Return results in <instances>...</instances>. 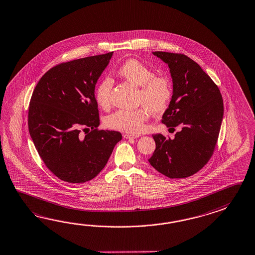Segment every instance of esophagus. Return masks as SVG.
I'll use <instances>...</instances> for the list:
<instances>
[{"instance_id":"1","label":"esophagus","mask_w":255,"mask_h":255,"mask_svg":"<svg viewBox=\"0 0 255 255\" xmlns=\"http://www.w3.org/2000/svg\"><path fill=\"white\" fill-rule=\"evenodd\" d=\"M125 139H135L137 137H139L138 135H133V134H125L124 135Z\"/></svg>"}]
</instances>
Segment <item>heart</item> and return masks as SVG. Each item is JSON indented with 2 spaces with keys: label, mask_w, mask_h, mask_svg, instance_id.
Returning <instances> with one entry per match:
<instances>
[{
  "label": "heart",
  "mask_w": 255,
  "mask_h": 255,
  "mask_svg": "<svg viewBox=\"0 0 255 255\" xmlns=\"http://www.w3.org/2000/svg\"><path fill=\"white\" fill-rule=\"evenodd\" d=\"M117 73L130 84L140 87L138 100L145 107L137 110H119L110 115L106 125L111 129L130 133H139L144 129V123L149 112L158 114L168 106L172 97V87L169 79L163 76H155L152 68L137 59H129L120 66ZM113 80L102 79L97 87L95 100L99 107L107 110L111 107V93Z\"/></svg>",
  "instance_id": "heart-1"
}]
</instances>
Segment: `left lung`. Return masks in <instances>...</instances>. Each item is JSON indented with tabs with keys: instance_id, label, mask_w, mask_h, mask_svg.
Listing matches in <instances>:
<instances>
[{
	"instance_id": "8db88e82",
	"label": "left lung",
	"mask_w": 255,
	"mask_h": 255,
	"mask_svg": "<svg viewBox=\"0 0 255 255\" xmlns=\"http://www.w3.org/2000/svg\"><path fill=\"white\" fill-rule=\"evenodd\" d=\"M168 65L173 95L162 123L181 129L175 138L153 134L155 150L149 163L169 178L192 176L210 160L223 118L221 91L191 58L168 52H153Z\"/></svg>"
}]
</instances>
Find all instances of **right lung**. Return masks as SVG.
Segmentation results:
<instances>
[{"label":"right lung","instance_id":"add662e5","mask_svg":"<svg viewBox=\"0 0 255 255\" xmlns=\"http://www.w3.org/2000/svg\"><path fill=\"white\" fill-rule=\"evenodd\" d=\"M113 54L61 63L34 88L29 132L46 167L63 181L84 183L94 178L122 140L119 131L98 130L95 85ZM82 128L91 131L83 136Z\"/></svg>","mask_w":255,"mask_h":255}]
</instances>
